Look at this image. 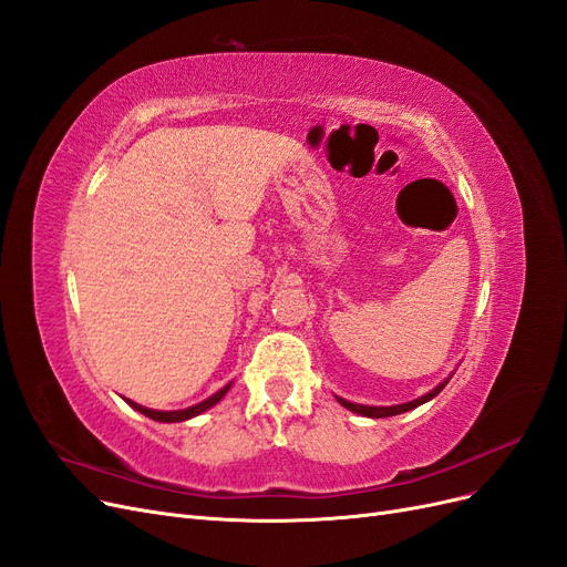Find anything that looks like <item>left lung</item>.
<instances>
[{
	"mask_svg": "<svg viewBox=\"0 0 567 567\" xmlns=\"http://www.w3.org/2000/svg\"><path fill=\"white\" fill-rule=\"evenodd\" d=\"M445 384H447V380L441 382L436 389H432V392H429V394L415 399V401H408V403H401V405H389V408L359 405V403H349V401H344V399H338V401H340L347 410H351V413H359V415H365V417H392V415H401V413H405V410H413V408L426 403L429 399H434L436 394H441V389H443Z\"/></svg>",
	"mask_w": 567,
	"mask_h": 567,
	"instance_id": "left-lung-1",
	"label": "left lung"
}]
</instances>
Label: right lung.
<instances>
[{
    "mask_svg": "<svg viewBox=\"0 0 567 567\" xmlns=\"http://www.w3.org/2000/svg\"><path fill=\"white\" fill-rule=\"evenodd\" d=\"M231 384H227V386H223L218 394H213L210 399H206V401H202V403H197V405H192V408H185V410H150V408H145V405H138V403H133V401H128V405L131 408H135L138 410V413H143V415H147L150 420H157V422H185V420H189V417H194V415H202L204 410H208L210 405H216L225 394H227V389H229Z\"/></svg>",
    "mask_w": 567,
    "mask_h": 567,
    "instance_id": "right-lung-1",
    "label": "right lung"
}]
</instances>
